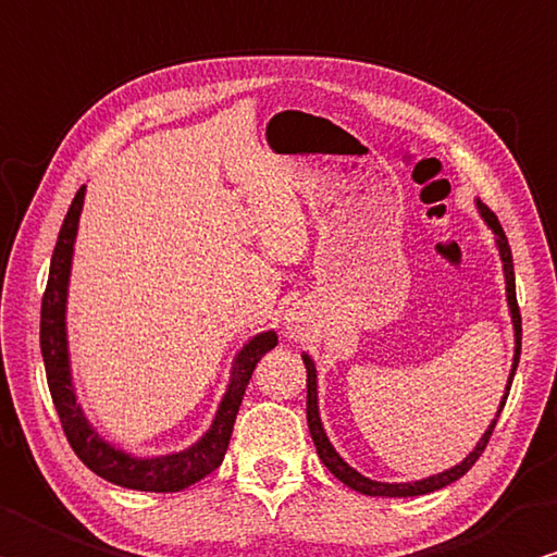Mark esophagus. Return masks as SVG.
<instances>
[{"label": "esophagus", "instance_id": "1", "mask_svg": "<svg viewBox=\"0 0 557 557\" xmlns=\"http://www.w3.org/2000/svg\"><path fill=\"white\" fill-rule=\"evenodd\" d=\"M285 329L289 333V338H301V336H305V331H307L305 313L297 311V309L289 311L287 317H285Z\"/></svg>", "mask_w": 557, "mask_h": 557}]
</instances>
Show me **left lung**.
Segmentation results:
<instances>
[{
  "label": "left lung",
  "instance_id": "8db88e82",
  "mask_svg": "<svg viewBox=\"0 0 557 557\" xmlns=\"http://www.w3.org/2000/svg\"><path fill=\"white\" fill-rule=\"evenodd\" d=\"M478 211H480V216H482L484 224L492 228L494 244H497V248H499L504 282H507V305H509L511 323H513V362H511V372H509V380H507V392H504V397L499 401L497 417L492 419L487 431L482 433V438L478 441V446L472 448V453L468 455V458L455 465V468H450V470H443L438 474H431V478L417 480V482H377V480L366 478V474H360L358 470H352L350 465L336 453V448L331 446L326 431H323V423H321V417H319L317 366H313L311 356H307V352H301V360H305V366H307V421H309V433H311V438H313V446H317L319 458L331 470V474H336V478L343 484H348L350 490H356L360 494H368V497H419V494L436 492L441 487H448L450 482L460 480L462 474L468 472L474 462H478V458L484 453V448H487L492 431H494V426H497L499 413L504 409V404H507L511 382H513V375H517V368H519V356H521V313H519V305H517V280H513L511 248H509L507 236H504V228L499 224V219L494 216V211L490 207H484L480 199H478Z\"/></svg>",
  "mask_w": 557,
  "mask_h": 557
}]
</instances>
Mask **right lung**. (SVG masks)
<instances>
[{
  "mask_svg": "<svg viewBox=\"0 0 557 557\" xmlns=\"http://www.w3.org/2000/svg\"><path fill=\"white\" fill-rule=\"evenodd\" d=\"M85 185L77 189V195L70 205L63 226H60L58 244L50 258V272L44 301H40V352H44V366L48 377V389L53 397L55 411L63 423V431L70 446L77 453L89 470L97 472L107 482H114L119 487L138 490V492H180L189 484L214 472L224 460L231 433H234L236 413L248 382L252 377L258 360L268 350L277 346L275 331H262L252 336L244 348L236 352L234 368L226 394L221 397L216 417L211 421L209 431L189 448L158 458H136L126 450L107 443L87 421L83 407H79L73 370H70V350H67V285L70 270H73V252L79 226V214L85 205Z\"/></svg>",
  "mask_w": 557,
  "mask_h": 557,
  "instance_id": "obj_1",
  "label": "right lung"
}]
</instances>
